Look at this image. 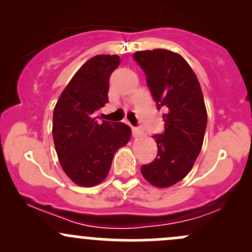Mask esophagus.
<instances>
[{
	"instance_id": "34e87169",
	"label": "esophagus",
	"mask_w": 252,
	"mask_h": 252,
	"mask_svg": "<svg viewBox=\"0 0 252 252\" xmlns=\"http://www.w3.org/2000/svg\"><path fill=\"white\" fill-rule=\"evenodd\" d=\"M132 134H133V137H140L143 134V131L139 127H132Z\"/></svg>"
}]
</instances>
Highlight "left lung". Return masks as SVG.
Listing matches in <instances>:
<instances>
[{
  "mask_svg": "<svg viewBox=\"0 0 252 252\" xmlns=\"http://www.w3.org/2000/svg\"><path fill=\"white\" fill-rule=\"evenodd\" d=\"M133 59L147 75L158 109H166L164 132L154 136L158 156L140 170L156 188H169L188 175L202 149L208 119L202 89L179 54L145 50L134 53Z\"/></svg>",
  "mask_w": 252,
  "mask_h": 252,
  "instance_id": "obj_1",
  "label": "left lung"
}]
</instances>
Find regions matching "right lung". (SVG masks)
I'll return each instance as SVG.
<instances>
[{"label":"right lung","instance_id":"right-lung-1","mask_svg":"<svg viewBox=\"0 0 252 252\" xmlns=\"http://www.w3.org/2000/svg\"><path fill=\"white\" fill-rule=\"evenodd\" d=\"M118 55H97L80 67L62 91L53 115V137L62 169L80 186L105 179L113 156L131 138L123 123L97 121L94 113L108 102L109 77Z\"/></svg>","mask_w":252,"mask_h":252}]
</instances>
